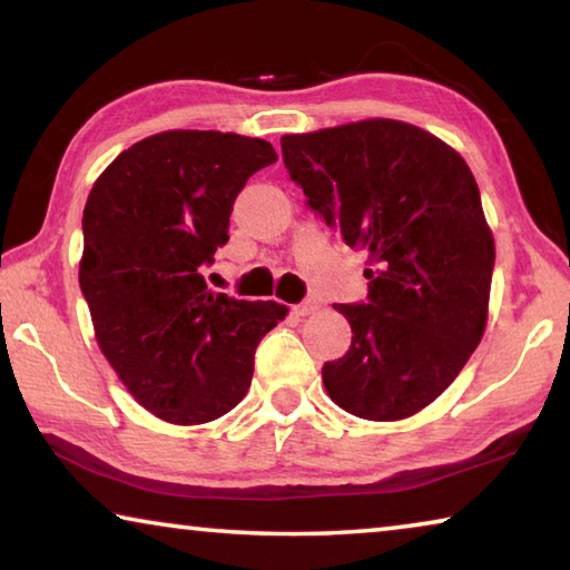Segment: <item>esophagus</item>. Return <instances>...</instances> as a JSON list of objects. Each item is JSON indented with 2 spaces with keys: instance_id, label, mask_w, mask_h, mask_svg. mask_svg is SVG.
<instances>
[{
  "instance_id": "obj_1",
  "label": "esophagus",
  "mask_w": 570,
  "mask_h": 570,
  "mask_svg": "<svg viewBox=\"0 0 570 570\" xmlns=\"http://www.w3.org/2000/svg\"><path fill=\"white\" fill-rule=\"evenodd\" d=\"M316 308H320V302H316V298H306V302L292 306V312H294L296 316H308V314H314Z\"/></svg>"
}]
</instances>
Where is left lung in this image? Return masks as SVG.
<instances>
[{
    "label": "left lung",
    "instance_id": "8db88e82",
    "mask_svg": "<svg viewBox=\"0 0 570 570\" xmlns=\"http://www.w3.org/2000/svg\"><path fill=\"white\" fill-rule=\"evenodd\" d=\"M286 170L346 246L366 250V304H334L352 346L326 362V394L374 422L445 392L488 322L495 240L468 163L402 120L284 135Z\"/></svg>",
    "mask_w": 570,
    "mask_h": 570
}]
</instances>
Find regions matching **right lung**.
I'll use <instances>...</instances> for the list:
<instances>
[{
	"instance_id": "add662e5",
	"label": "right lung",
	"mask_w": 570,
	"mask_h": 570,
	"mask_svg": "<svg viewBox=\"0 0 570 570\" xmlns=\"http://www.w3.org/2000/svg\"><path fill=\"white\" fill-rule=\"evenodd\" d=\"M272 142L168 130L122 150L82 214L80 288L95 340L128 392L173 424L218 420L244 400L254 354L288 308L208 292L234 200L276 163Z\"/></svg>"
}]
</instances>
